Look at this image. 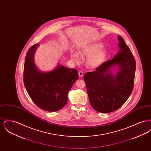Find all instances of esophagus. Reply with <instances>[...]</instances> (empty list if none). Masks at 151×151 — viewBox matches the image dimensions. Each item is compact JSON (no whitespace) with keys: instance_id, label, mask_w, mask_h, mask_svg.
Masks as SVG:
<instances>
[{"instance_id":"34e87169","label":"esophagus","mask_w":151,"mask_h":151,"mask_svg":"<svg viewBox=\"0 0 151 151\" xmlns=\"http://www.w3.org/2000/svg\"><path fill=\"white\" fill-rule=\"evenodd\" d=\"M79 75L80 77H82L84 75V73H83V72H82V71H79Z\"/></svg>"}]
</instances>
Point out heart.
I'll return each mask as SVG.
<instances>
[{"label":"heart","instance_id":"b5f03b06","mask_svg":"<svg viewBox=\"0 0 151 151\" xmlns=\"http://www.w3.org/2000/svg\"><path fill=\"white\" fill-rule=\"evenodd\" d=\"M102 47L103 44L101 42L89 43L81 47L80 54L83 56L89 57L87 63L91 68H97L104 63L106 56V50ZM71 57L77 62L80 60L79 54L75 51L71 52Z\"/></svg>","mask_w":151,"mask_h":151}]
</instances>
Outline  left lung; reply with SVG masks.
<instances>
[{
	"mask_svg": "<svg viewBox=\"0 0 151 151\" xmlns=\"http://www.w3.org/2000/svg\"><path fill=\"white\" fill-rule=\"evenodd\" d=\"M119 50L111 60L84 76L90 104L102 113L121 108L132 92L136 62L129 47L118 36Z\"/></svg>",
	"mask_w": 151,
	"mask_h": 151,
	"instance_id": "8db88e82",
	"label": "left lung"
}]
</instances>
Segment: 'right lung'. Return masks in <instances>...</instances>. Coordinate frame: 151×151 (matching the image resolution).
Segmentation results:
<instances>
[{
    "label": "right lung",
    "instance_id": "add662e5",
    "mask_svg": "<svg viewBox=\"0 0 151 151\" xmlns=\"http://www.w3.org/2000/svg\"><path fill=\"white\" fill-rule=\"evenodd\" d=\"M39 44L29 49L24 67V84L30 97L37 106L47 111H57L67 103L68 94L79 78L76 69L58 64L50 71H41L35 62Z\"/></svg>",
    "mask_w": 151,
    "mask_h": 151
}]
</instances>
